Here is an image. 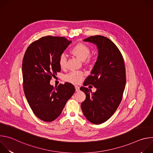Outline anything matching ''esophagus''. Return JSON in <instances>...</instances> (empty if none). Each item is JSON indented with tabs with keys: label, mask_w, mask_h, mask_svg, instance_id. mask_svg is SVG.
<instances>
[{
	"label": "esophagus",
	"mask_w": 153,
	"mask_h": 153,
	"mask_svg": "<svg viewBox=\"0 0 153 153\" xmlns=\"http://www.w3.org/2000/svg\"><path fill=\"white\" fill-rule=\"evenodd\" d=\"M75 88H76V91H78L80 90V87L78 86H75Z\"/></svg>",
	"instance_id": "1"
}]
</instances>
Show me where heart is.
I'll list each match as a JSON object with an SVG mask.
<instances>
[{
  "label": "heart",
  "mask_w": 153,
  "mask_h": 153,
  "mask_svg": "<svg viewBox=\"0 0 153 153\" xmlns=\"http://www.w3.org/2000/svg\"><path fill=\"white\" fill-rule=\"evenodd\" d=\"M71 53L76 56L79 60L85 61L90 55V50L83 43H78L71 50ZM67 57L65 53L60 55L59 58V64L61 68H65L67 65ZM83 78V74L81 72L71 71L65 76V80L75 84L79 83Z\"/></svg>",
  "instance_id": "heart-1"
}]
</instances>
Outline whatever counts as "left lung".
I'll use <instances>...</instances> for the list:
<instances>
[{
  "instance_id": "left-lung-1",
  "label": "left lung",
  "mask_w": 153,
  "mask_h": 153,
  "mask_svg": "<svg viewBox=\"0 0 153 153\" xmlns=\"http://www.w3.org/2000/svg\"><path fill=\"white\" fill-rule=\"evenodd\" d=\"M97 46L98 56L91 75L84 82L91 84L96 91L80 87L86 95L81 103L85 117L94 124L110 119L116 111L122 99L126 83L125 63L122 55L114 43L102 36H91L83 40Z\"/></svg>"
}]
</instances>
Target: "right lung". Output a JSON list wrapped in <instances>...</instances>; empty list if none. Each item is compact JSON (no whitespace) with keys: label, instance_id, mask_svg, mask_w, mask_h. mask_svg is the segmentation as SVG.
I'll return each mask as SVG.
<instances>
[{"label":"right lung","instance_id":"right-lung-1","mask_svg":"<svg viewBox=\"0 0 153 153\" xmlns=\"http://www.w3.org/2000/svg\"><path fill=\"white\" fill-rule=\"evenodd\" d=\"M71 43L63 37L46 36L33 42L22 61L24 91L34 114L50 122L56 119L75 92L70 83L54 88L50 82L60 71L59 58Z\"/></svg>","mask_w":153,"mask_h":153}]
</instances>
